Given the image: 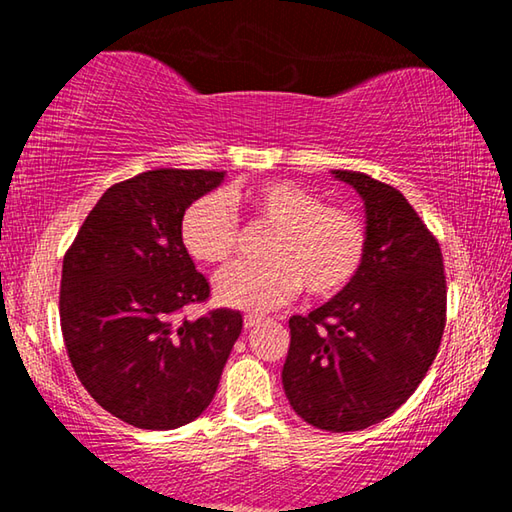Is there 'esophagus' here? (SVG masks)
Segmentation results:
<instances>
[{
	"label": "esophagus",
	"instance_id": "esophagus-1",
	"mask_svg": "<svg viewBox=\"0 0 512 512\" xmlns=\"http://www.w3.org/2000/svg\"><path fill=\"white\" fill-rule=\"evenodd\" d=\"M264 323V318H259V316H246L244 318V327L246 329H255V327H259Z\"/></svg>",
	"mask_w": 512,
	"mask_h": 512
}]
</instances>
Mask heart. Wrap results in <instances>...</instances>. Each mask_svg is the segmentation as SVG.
<instances>
[{
    "label": "heart",
    "mask_w": 512,
    "mask_h": 512,
    "mask_svg": "<svg viewBox=\"0 0 512 512\" xmlns=\"http://www.w3.org/2000/svg\"><path fill=\"white\" fill-rule=\"evenodd\" d=\"M246 205L273 228L264 264H237L216 275L214 296L223 307L266 314L298 296L332 298L359 275L368 250L366 225L345 207L325 205L314 189L273 180L248 192L207 194L180 216V241L201 264H225L237 248V214Z\"/></svg>",
    "instance_id": "1"
}]
</instances>
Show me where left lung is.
I'll list each match as a JSON object with an SVG mask.
<instances>
[{
  "mask_svg": "<svg viewBox=\"0 0 512 512\" xmlns=\"http://www.w3.org/2000/svg\"><path fill=\"white\" fill-rule=\"evenodd\" d=\"M366 207L368 250L348 289L291 316L282 368L287 400L318 429L359 431L409 400L445 329L443 253L395 187L334 169Z\"/></svg>",
  "mask_w": 512,
  "mask_h": 512,
  "instance_id": "8db88e82",
  "label": "left lung"
}]
</instances>
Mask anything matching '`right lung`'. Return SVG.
<instances>
[{
    "instance_id": "obj_1",
    "label": "right lung",
    "mask_w": 512,
    "mask_h": 512,
    "mask_svg": "<svg viewBox=\"0 0 512 512\" xmlns=\"http://www.w3.org/2000/svg\"><path fill=\"white\" fill-rule=\"evenodd\" d=\"M223 178L225 171L153 169L112 185L63 259L69 361L97 404L137 429L196 420L241 334L244 318L232 309L173 320L210 296L180 241V216Z\"/></svg>"
}]
</instances>
